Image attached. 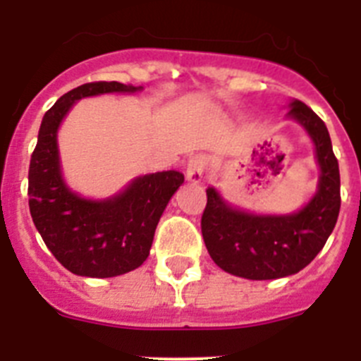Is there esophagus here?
Here are the masks:
<instances>
[{
    "instance_id": "obj_1",
    "label": "esophagus",
    "mask_w": 361,
    "mask_h": 361,
    "mask_svg": "<svg viewBox=\"0 0 361 361\" xmlns=\"http://www.w3.org/2000/svg\"><path fill=\"white\" fill-rule=\"evenodd\" d=\"M204 170H206V157L197 153L193 157L188 161L186 166V178L191 180V183H200L202 180Z\"/></svg>"
}]
</instances>
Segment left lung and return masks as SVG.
Returning <instances> with one entry per match:
<instances>
[{"mask_svg":"<svg viewBox=\"0 0 361 361\" xmlns=\"http://www.w3.org/2000/svg\"><path fill=\"white\" fill-rule=\"evenodd\" d=\"M288 116L312 139L320 166L318 191L291 215H255L231 208L215 188H208L200 228L213 262L250 280L282 279L304 269L325 245L340 213V170L324 121L302 101H293Z\"/></svg>","mask_w":361,"mask_h":361,"instance_id":"left-lung-1","label":"left lung"}]
</instances>
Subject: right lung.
<instances>
[{
  "instance_id": "obj_1",
  "label": "right lung",
  "mask_w": 361,
  "mask_h": 361,
  "mask_svg": "<svg viewBox=\"0 0 361 361\" xmlns=\"http://www.w3.org/2000/svg\"><path fill=\"white\" fill-rule=\"evenodd\" d=\"M139 88L117 81L86 82L57 99L41 123L28 168V206L47 247L73 275L110 279L141 266L162 212L184 183L178 171H159L137 177L111 199L88 200L63 180L57 128L72 104L81 97Z\"/></svg>"
}]
</instances>
